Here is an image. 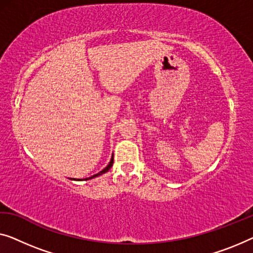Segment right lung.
I'll return each instance as SVG.
<instances>
[{"label":"right lung","mask_w":253,"mask_h":253,"mask_svg":"<svg viewBox=\"0 0 253 253\" xmlns=\"http://www.w3.org/2000/svg\"><path fill=\"white\" fill-rule=\"evenodd\" d=\"M112 165H114V154H112V157H111V160H110V163H109V164H108V166H107V167H105L104 169H102V170H101L100 172H97V174L93 175V176H90V177H88V178H85V179H79V178H77V179L73 178V179H74V180H88V179L95 178V177H97V176H101V175H102V174H104V172L109 171V169H110V168L112 167Z\"/></svg>","instance_id":"add662e5"}]
</instances>
